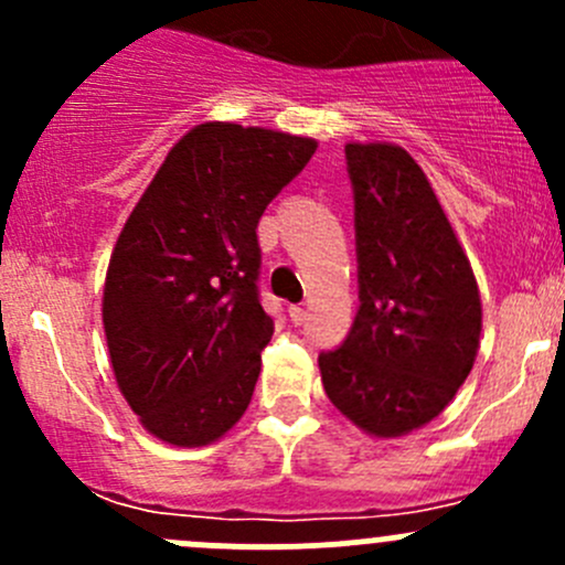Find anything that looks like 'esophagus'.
Instances as JSON below:
<instances>
[{
  "label": "esophagus",
  "instance_id": "obj_1",
  "mask_svg": "<svg viewBox=\"0 0 565 565\" xmlns=\"http://www.w3.org/2000/svg\"><path fill=\"white\" fill-rule=\"evenodd\" d=\"M289 319H292L295 324H303L306 319H309V309H306V303L289 306Z\"/></svg>",
  "mask_w": 565,
  "mask_h": 565
}]
</instances>
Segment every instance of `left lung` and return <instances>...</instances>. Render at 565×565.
Listing matches in <instances>:
<instances>
[{
	"instance_id": "obj_1",
	"label": "left lung",
	"mask_w": 565,
	"mask_h": 565,
	"mask_svg": "<svg viewBox=\"0 0 565 565\" xmlns=\"http://www.w3.org/2000/svg\"><path fill=\"white\" fill-rule=\"evenodd\" d=\"M355 202L358 315L319 352L330 402L363 431L398 437L429 424L470 374L481 298L429 180L393 145H347Z\"/></svg>"
}]
</instances>
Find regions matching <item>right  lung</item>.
Returning a JSON list of instances; mask_svg holds the SVG:
<instances>
[{
  "label": "right lung",
  "instance_id": "add662e5",
  "mask_svg": "<svg viewBox=\"0 0 565 565\" xmlns=\"http://www.w3.org/2000/svg\"><path fill=\"white\" fill-rule=\"evenodd\" d=\"M315 150L278 130L196 125L130 213L104 328L119 391L161 440L207 446L246 413L273 335L256 224Z\"/></svg>",
  "mask_w": 565,
  "mask_h": 565
}]
</instances>
